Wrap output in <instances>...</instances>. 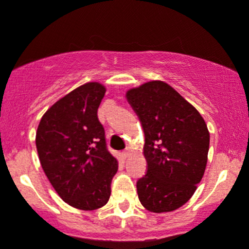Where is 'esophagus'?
Instances as JSON below:
<instances>
[{
    "instance_id": "1",
    "label": "esophagus",
    "mask_w": 249,
    "mask_h": 249,
    "mask_svg": "<svg viewBox=\"0 0 249 249\" xmlns=\"http://www.w3.org/2000/svg\"><path fill=\"white\" fill-rule=\"evenodd\" d=\"M122 155H123V158H128V156L131 155V149L129 148L124 149V150L122 151Z\"/></svg>"
}]
</instances>
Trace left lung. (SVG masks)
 <instances>
[{"mask_svg": "<svg viewBox=\"0 0 249 249\" xmlns=\"http://www.w3.org/2000/svg\"><path fill=\"white\" fill-rule=\"evenodd\" d=\"M143 127L148 170L137 182L142 205L166 213L186 204L204 175L209 131L197 108L161 80L126 94Z\"/></svg>", "mask_w": 249, "mask_h": 249, "instance_id": "obj_1", "label": "left lung"}]
</instances>
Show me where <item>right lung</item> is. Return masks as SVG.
I'll list each match as a JSON object with an SVG mask.
<instances>
[{
	"label": "right lung",
	"mask_w": 249,
	"mask_h": 249,
	"mask_svg": "<svg viewBox=\"0 0 249 249\" xmlns=\"http://www.w3.org/2000/svg\"><path fill=\"white\" fill-rule=\"evenodd\" d=\"M105 91L100 83L80 85L45 112L36 131L45 175L58 196L77 209L104 207L118 169L98 118Z\"/></svg>",
	"instance_id": "add662e5"
}]
</instances>
